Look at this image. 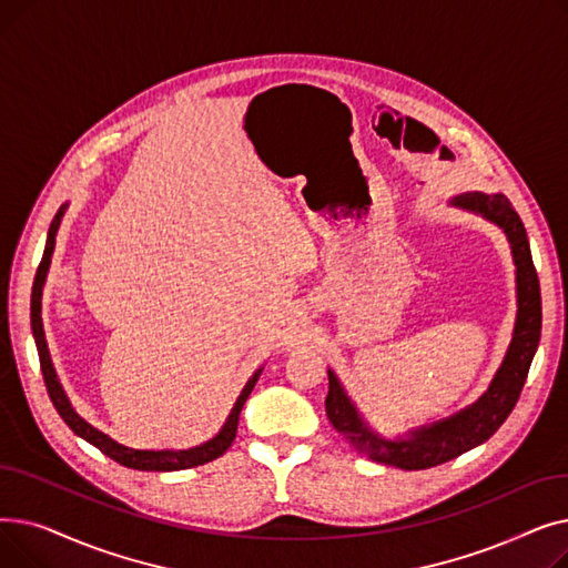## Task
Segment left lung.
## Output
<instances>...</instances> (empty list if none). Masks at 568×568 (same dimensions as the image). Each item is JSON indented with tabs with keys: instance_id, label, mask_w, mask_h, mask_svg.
Here are the masks:
<instances>
[{
	"instance_id": "obj_1",
	"label": "left lung",
	"mask_w": 568,
	"mask_h": 568,
	"mask_svg": "<svg viewBox=\"0 0 568 568\" xmlns=\"http://www.w3.org/2000/svg\"><path fill=\"white\" fill-rule=\"evenodd\" d=\"M452 204L463 206L467 212L481 214L484 219L499 225L506 239H509L516 264V329L488 392L469 407L449 416V419L416 428L407 437L384 439L362 419V414L356 412L354 403L347 398L338 377L334 375V371H329V394H326L324 407L332 426L343 435V439L354 452H359L375 463L400 469H428L446 460H454L460 454L474 449V446L484 444L516 407L534 359V352L539 347L541 338L539 276H536L531 262L525 225L509 197L501 193L486 195L474 191L456 195Z\"/></svg>"
}]
</instances>
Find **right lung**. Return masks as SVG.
Segmentation results:
<instances>
[{"mask_svg":"<svg viewBox=\"0 0 568 568\" xmlns=\"http://www.w3.org/2000/svg\"><path fill=\"white\" fill-rule=\"evenodd\" d=\"M67 212V204L59 206V212L54 214L50 230H48V242H45V251H43V260L37 268V278H34V287H32V334L37 341V349H39V362H41V373H43V382H45V389L48 396L54 405V409L62 416L64 424L82 439H87L89 444H94L101 454H105L108 458H112L114 463L131 467V469H142V471H174V469H189V467H197L204 465L209 460H216L219 456H223L230 444L236 437V426H239V414H242V407L246 403V398L251 396L253 386L262 373L255 371L253 377L246 382V386L239 394L227 422L223 424V428L219 430L216 437H212L209 442L193 446V449L186 452H140V449H129V446L114 442L112 437H108L105 433L97 430L92 424H87L82 416L73 409L71 400L67 398L62 384L57 379V373L52 368L50 362V352H48V343H45V334H43V320H41V296H43V285H45V276H48V268H50V257L54 251V236L59 230V223H62V216Z\"/></svg>","mask_w":568,"mask_h":568,"instance_id":"obj_1","label":"right lung"}]
</instances>
